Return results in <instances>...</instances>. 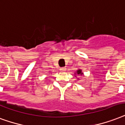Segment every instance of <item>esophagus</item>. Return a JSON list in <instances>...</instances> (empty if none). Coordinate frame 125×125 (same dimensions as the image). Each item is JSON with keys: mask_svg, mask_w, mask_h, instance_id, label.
Masks as SVG:
<instances>
[{"mask_svg": "<svg viewBox=\"0 0 125 125\" xmlns=\"http://www.w3.org/2000/svg\"><path fill=\"white\" fill-rule=\"evenodd\" d=\"M65 70H66V68H65V67H61L60 68L61 71H65Z\"/></svg>", "mask_w": 125, "mask_h": 125, "instance_id": "esophagus-1", "label": "esophagus"}]
</instances>
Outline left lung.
<instances>
[{"mask_svg":"<svg viewBox=\"0 0 125 125\" xmlns=\"http://www.w3.org/2000/svg\"><path fill=\"white\" fill-rule=\"evenodd\" d=\"M77 73L78 75H82V74H83V73H81V70H78L77 71Z\"/></svg>","mask_w":125,"mask_h":125,"instance_id":"obj_1","label":"left lung"}]
</instances>
